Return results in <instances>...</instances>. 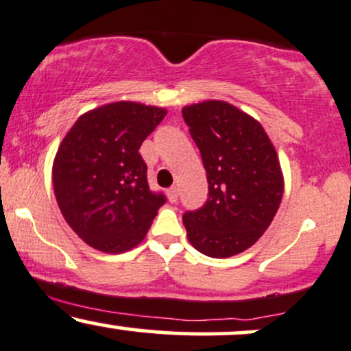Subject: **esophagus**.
Returning <instances> with one entry per match:
<instances>
[{
  "instance_id": "esophagus-1",
  "label": "esophagus",
  "mask_w": 351,
  "mask_h": 351,
  "mask_svg": "<svg viewBox=\"0 0 351 351\" xmlns=\"http://www.w3.org/2000/svg\"><path fill=\"white\" fill-rule=\"evenodd\" d=\"M167 196H168V199L171 201V203H176V201H178V188H176V186L168 188Z\"/></svg>"
}]
</instances>
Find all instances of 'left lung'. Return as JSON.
Segmentation results:
<instances>
[{"instance_id":"1","label":"left lung","mask_w":351,"mask_h":351,"mask_svg":"<svg viewBox=\"0 0 351 351\" xmlns=\"http://www.w3.org/2000/svg\"><path fill=\"white\" fill-rule=\"evenodd\" d=\"M208 178V199L186 211L189 243L209 257H231L264 234L279 209L284 178L263 125L223 100L183 108Z\"/></svg>"}]
</instances>
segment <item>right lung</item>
Wrapping results in <instances>:
<instances>
[{
	"instance_id": "obj_1",
	"label": "right lung",
	"mask_w": 351,
	"mask_h": 351,
	"mask_svg": "<svg viewBox=\"0 0 351 351\" xmlns=\"http://www.w3.org/2000/svg\"><path fill=\"white\" fill-rule=\"evenodd\" d=\"M165 115L143 104H107L79 117L59 145L52 165L59 209L97 251L119 254L142 243L167 201L148 186L138 153Z\"/></svg>"
}]
</instances>
